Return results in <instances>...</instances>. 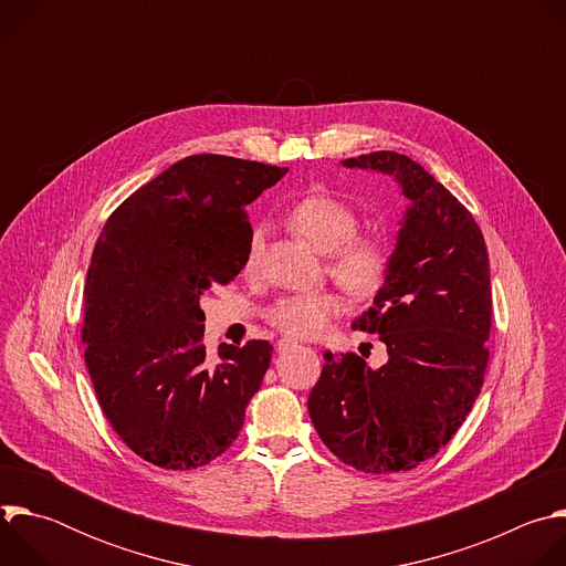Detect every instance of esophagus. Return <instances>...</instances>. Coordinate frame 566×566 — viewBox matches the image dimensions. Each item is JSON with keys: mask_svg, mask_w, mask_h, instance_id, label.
Listing matches in <instances>:
<instances>
[{"mask_svg": "<svg viewBox=\"0 0 566 566\" xmlns=\"http://www.w3.org/2000/svg\"><path fill=\"white\" fill-rule=\"evenodd\" d=\"M295 343L293 340H289V338H282V340H277V345H275V349L277 352H286V349H291Z\"/></svg>", "mask_w": 566, "mask_h": 566, "instance_id": "obj_1", "label": "esophagus"}]
</instances>
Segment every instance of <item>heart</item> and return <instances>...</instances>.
<instances>
[{
    "label": "heart",
    "instance_id": "obj_1",
    "mask_svg": "<svg viewBox=\"0 0 566 566\" xmlns=\"http://www.w3.org/2000/svg\"><path fill=\"white\" fill-rule=\"evenodd\" d=\"M286 223L308 244L327 255L329 275L352 295L376 293L389 271L391 251L385 234L358 230V212L329 192H306L286 210ZM264 230L253 226L244 249V271L255 273L262 262ZM343 311L336 291H304L280 297L266 308L269 325L289 338H315Z\"/></svg>",
    "mask_w": 566,
    "mask_h": 566
}]
</instances>
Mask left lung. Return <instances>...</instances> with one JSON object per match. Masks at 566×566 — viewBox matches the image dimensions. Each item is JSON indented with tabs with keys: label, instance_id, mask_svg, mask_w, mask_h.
<instances>
[{
	"label": "left lung",
	"instance_id": "8db88e82",
	"mask_svg": "<svg viewBox=\"0 0 566 566\" xmlns=\"http://www.w3.org/2000/svg\"><path fill=\"white\" fill-rule=\"evenodd\" d=\"M394 175L410 199L385 284L352 329L378 334L389 360L325 352L308 394L325 446L363 472H406L461 428L489 367L493 317L486 241L470 210L417 160L396 151L345 158Z\"/></svg>",
	"mask_w": 566,
	"mask_h": 566
}]
</instances>
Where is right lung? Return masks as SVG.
<instances>
[{"instance_id":"right-lung-1","label":"right lung","mask_w":566,"mask_h":566,"mask_svg":"<svg viewBox=\"0 0 566 566\" xmlns=\"http://www.w3.org/2000/svg\"><path fill=\"white\" fill-rule=\"evenodd\" d=\"M289 168L192 154L107 219L85 284V363L101 408L140 459L201 468L239 437L273 345L249 340L206 360L199 300L244 269L247 206Z\"/></svg>"}]
</instances>
